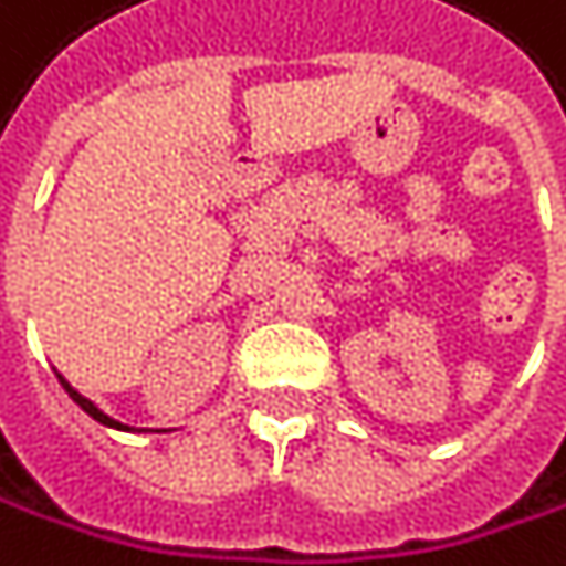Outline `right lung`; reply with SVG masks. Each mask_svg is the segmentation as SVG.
Listing matches in <instances>:
<instances>
[{
  "mask_svg": "<svg viewBox=\"0 0 566 566\" xmlns=\"http://www.w3.org/2000/svg\"><path fill=\"white\" fill-rule=\"evenodd\" d=\"M60 384H63V390H67V394H71V397H74V400H77V403H81V407L87 410V415H91L94 421H101V424H107V428H125V424H118L115 418H107L104 410H97V407H94V403H91V400H87L84 394H77V390H74V387H71L67 380H63V377H60Z\"/></svg>",
  "mask_w": 566,
  "mask_h": 566,
  "instance_id": "add662e5",
  "label": "right lung"
}]
</instances>
